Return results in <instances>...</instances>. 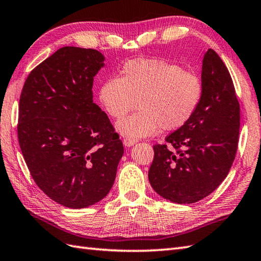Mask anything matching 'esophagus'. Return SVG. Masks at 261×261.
Wrapping results in <instances>:
<instances>
[{
  "mask_svg": "<svg viewBox=\"0 0 261 261\" xmlns=\"http://www.w3.org/2000/svg\"><path fill=\"white\" fill-rule=\"evenodd\" d=\"M136 143V140H131V139H127V138H125V139L123 140V145L125 147H132Z\"/></svg>",
  "mask_w": 261,
  "mask_h": 261,
  "instance_id": "obj_1",
  "label": "esophagus"
}]
</instances>
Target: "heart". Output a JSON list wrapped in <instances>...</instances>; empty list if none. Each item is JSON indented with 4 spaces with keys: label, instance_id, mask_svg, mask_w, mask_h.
<instances>
[{
    "label": "heart",
    "instance_id": "1",
    "mask_svg": "<svg viewBox=\"0 0 261 261\" xmlns=\"http://www.w3.org/2000/svg\"><path fill=\"white\" fill-rule=\"evenodd\" d=\"M202 96L203 83L196 74L164 59L130 60L121 77H110L98 90L99 103L114 120L137 103L139 111L116 123V131L131 140L152 136L160 126L180 129L195 114Z\"/></svg>",
    "mask_w": 261,
    "mask_h": 261
}]
</instances>
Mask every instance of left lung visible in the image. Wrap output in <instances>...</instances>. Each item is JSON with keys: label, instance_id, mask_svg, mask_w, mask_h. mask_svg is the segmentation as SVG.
Instances as JSON below:
<instances>
[{"label": "left lung", "instance_id": "8db88e82", "mask_svg": "<svg viewBox=\"0 0 261 261\" xmlns=\"http://www.w3.org/2000/svg\"><path fill=\"white\" fill-rule=\"evenodd\" d=\"M203 96L187 123L170 134L167 145H154L148 177L167 201L192 204L215 191L229 174L237 153L240 107L233 82L213 49L202 63Z\"/></svg>", "mask_w": 261, "mask_h": 261}]
</instances>
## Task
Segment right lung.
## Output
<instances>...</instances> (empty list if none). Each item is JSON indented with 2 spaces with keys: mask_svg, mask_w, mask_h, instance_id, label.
Here are the masks:
<instances>
[{
  "mask_svg": "<svg viewBox=\"0 0 261 261\" xmlns=\"http://www.w3.org/2000/svg\"><path fill=\"white\" fill-rule=\"evenodd\" d=\"M105 57L63 47L28 76L19 103L18 138L38 187L53 201L84 208L108 195L124 149L93 102V81Z\"/></svg>",
  "mask_w": 261,
  "mask_h": 261,
  "instance_id": "right-lung-1",
  "label": "right lung"
}]
</instances>
